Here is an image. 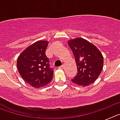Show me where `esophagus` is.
<instances>
[{"instance_id": "esophagus-1", "label": "esophagus", "mask_w": 120, "mask_h": 120, "mask_svg": "<svg viewBox=\"0 0 120 120\" xmlns=\"http://www.w3.org/2000/svg\"><path fill=\"white\" fill-rule=\"evenodd\" d=\"M64 67H65V65H61V66L59 67V68H61V69H63V68H64Z\"/></svg>"}]
</instances>
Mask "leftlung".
I'll list each match as a JSON object with an SVG mask.
<instances>
[{"label": "left lung", "mask_w": 120, "mask_h": 120, "mask_svg": "<svg viewBox=\"0 0 120 120\" xmlns=\"http://www.w3.org/2000/svg\"><path fill=\"white\" fill-rule=\"evenodd\" d=\"M75 56L77 73L71 81L82 86L93 83L100 75L103 67V57L94 44L82 38L68 41Z\"/></svg>", "instance_id": "obj_1"}]
</instances>
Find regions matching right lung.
I'll use <instances>...</instances> for the list:
<instances>
[{
	"instance_id": "add662e5",
	"label": "right lung",
	"mask_w": 120,
	"mask_h": 120,
	"mask_svg": "<svg viewBox=\"0 0 120 120\" xmlns=\"http://www.w3.org/2000/svg\"><path fill=\"white\" fill-rule=\"evenodd\" d=\"M49 41L40 40L33 43L20 54L17 61L19 74L32 87L40 88L52 80L53 70L45 55Z\"/></svg>"
}]
</instances>
